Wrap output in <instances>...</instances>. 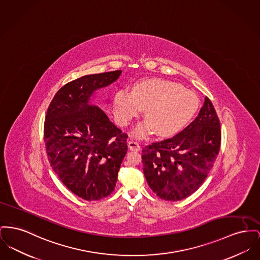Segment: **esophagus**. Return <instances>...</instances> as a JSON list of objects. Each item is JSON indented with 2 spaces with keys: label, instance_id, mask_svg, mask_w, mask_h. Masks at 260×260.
<instances>
[{
  "label": "esophagus",
  "instance_id": "1",
  "mask_svg": "<svg viewBox=\"0 0 260 260\" xmlns=\"http://www.w3.org/2000/svg\"><path fill=\"white\" fill-rule=\"evenodd\" d=\"M127 145H128L129 150H132V151H139L140 148H141L138 142H136V141H134V140H129L128 143H127Z\"/></svg>",
  "mask_w": 260,
  "mask_h": 260
}]
</instances>
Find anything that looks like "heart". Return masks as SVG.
Wrapping results in <instances>:
<instances>
[{
  "mask_svg": "<svg viewBox=\"0 0 260 260\" xmlns=\"http://www.w3.org/2000/svg\"><path fill=\"white\" fill-rule=\"evenodd\" d=\"M115 119L127 125L145 109L147 121L134 132L137 138H146L154 132L170 137L192 120L199 106L198 95L177 82L163 78H148L137 82L133 92L121 89L114 97Z\"/></svg>",
  "mask_w": 260,
  "mask_h": 260,
  "instance_id": "1",
  "label": "heart"
}]
</instances>
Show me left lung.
I'll use <instances>...</instances> for the list:
<instances>
[{"instance_id":"obj_1","label":"left lung","mask_w":260,"mask_h":260,"mask_svg":"<svg viewBox=\"0 0 260 260\" xmlns=\"http://www.w3.org/2000/svg\"><path fill=\"white\" fill-rule=\"evenodd\" d=\"M220 122L209 98L196 120L172 138L142 149L143 173L160 199L178 201L198 190L220 150Z\"/></svg>"}]
</instances>
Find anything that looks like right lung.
I'll list each match as a JSON object with an SVG mask.
<instances>
[{
    "mask_svg": "<svg viewBox=\"0 0 260 260\" xmlns=\"http://www.w3.org/2000/svg\"><path fill=\"white\" fill-rule=\"evenodd\" d=\"M122 71L87 75L63 85L47 111L44 140L49 162L61 183L80 199H104L115 189L126 138L93 102L95 92Z\"/></svg>",
    "mask_w": 260,
    "mask_h": 260,
    "instance_id": "1",
    "label": "right lung"
}]
</instances>
